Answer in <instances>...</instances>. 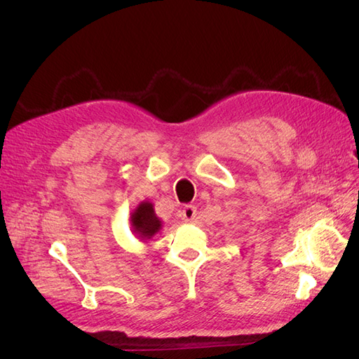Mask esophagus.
Masks as SVG:
<instances>
[{
    "label": "esophagus",
    "instance_id": "34e87169",
    "mask_svg": "<svg viewBox=\"0 0 359 359\" xmlns=\"http://www.w3.org/2000/svg\"><path fill=\"white\" fill-rule=\"evenodd\" d=\"M196 214H198V210H196V206H193V205L184 206V210H182V212H181V215H182V220L186 222V223L193 222V220H194V217H196Z\"/></svg>",
    "mask_w": 359,
    "mask_h": 359
}]
</instances>
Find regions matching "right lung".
Returning <instances> with one entry per match:
<instances>
[{
  "label": "right lung",
  "instance_id": "1",
  "mask_svg": "<svg viewBox=\"0 0 359 359\" xmlns=\"http://www.w3.org/2000/svg\"><path fill=\"white\" fill-rule=\"evenodd\" d=\"M133 232L142 240H149L161 229V222L154 212V205L151 202H142L132 212Z\"/></svg>",
  "mask_w": 359,
  "mask_h": 359
}]
</instances>
